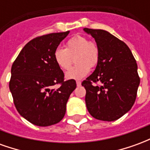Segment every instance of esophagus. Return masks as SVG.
<instances>
[{
    "mask_svg": "<svg viewBox=\"0 0 150 150\" xmlns=\"http://www.w3.org/2000/svg\"><path fill=\"white\" fill-rule=\"evenodd\" d=\"M76 84H77V86H78V87H79V86L81 85V82H80V81H76Z\"/></svg>",
    "mask_w": 150,
    "mask_h": 150,
    "instance_id": "1",
    "label": "esophagus"
}]
</instances>
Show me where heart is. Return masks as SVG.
<instances>
[{
    "label": "heart",
    "instance_id": "1",
    "mask_svg": "<svg viewBox=\"0 0 150 150\" xmlns=\"http://www.w3.org/2000/svg\"><path fill=\"white\" fill-rule=\"evenodd\" d=\"M75 56L74 67L66 73L67 79H80L88 75L90 67H95L100 59V49L97 43L85 36L75 35L66 42L65 49L58 47L54 52V59L62 70L71 67Z\"/></svg>",
    "mask_w": 150,
    "mask_h": 150
}]
</instances>
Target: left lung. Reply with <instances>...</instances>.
Here are the masks:
<instances>
[{
    "label": "left lung",
    "instance_id": "8db88e82",
    "mask_svg": "<svg viewBox=\"0 0 150 150\" xmlns=\"http://www.w3.org/2000/svg\"><path fill=\"white\" fill-rule=\"evenodd\" d=\"M83 30L94 38L100 49L96 70L82 82L86 89V106L96 119L116 120L134 104L140 84L137 64L129 46L108 31Z\"/></svg>",
    "mask_w": 150,
    "mask_h": 150
}]
</instances>
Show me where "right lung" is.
I'll use <instances>...</instances> for the list:
<instances>
[{"mask_svg":"<svg viewBox=\"0 0 150 150\" xmlns=\"http://www.w3.org/2000/svg\"><path fill=\"white\" fill-rule=\"evenodd\" d=\"M70 31L38 36L30 41L11 68L9 90L21 116L33 125L50 126L64 117L70 95L76 88L75 79L64 80L54 52ZM58 84V88L52 86Z\"/></svg>","mask_w":150,"mask_h":150,"instance_id":"obj_1","label":"right lung"}]
</instances>
